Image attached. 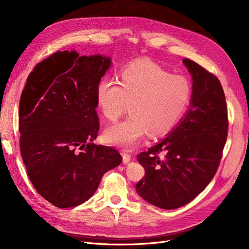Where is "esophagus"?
Wrapping results in <instances>:
<instances>
[{
	"label": "esophagus",
	"mask_w": 249,
	"mask_h": 249,
	"mask_svg": "<svg viewBox=\"0 0 249 249\" xmlns=\"http://www.w3.org/2000/svg\"><path fill=\"white\" fill-rule=\"evenodd\" d=\"M122 157H123V162L126 164L128 162H130L131 160V155L128 154V153H122Z\"/></svg>",
	"instance_id": "1"
}]
</instances>
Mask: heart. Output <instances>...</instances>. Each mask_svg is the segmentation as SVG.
<instances>
[{"label": "heart", "mask_w": 249, "mask_h": 249, "mask_svg": "<svg viewBox=\"0 0 249 249\" xmlns=\"http://www.w3.org/2000/svg\"><path fill=\"white\" fill-rule=\"evenodd\" d=\"M191 86L187 79L171 75L149 59L131 61L123 69L120 82L100 79L96 103L108 121L116 122L129 106L131 116L108 127L105 141L124 150H132L150 132L161 136L176 126L189 105Z\"/></svg>", "instance_id": "1"}]
</instances>
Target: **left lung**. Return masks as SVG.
<instances>
[{"instance_id":"1","label":"left lung","mask_w":249,"mask_h":249,"mask_svg":"<svg viewBox=\"0 0 249 249\" xmlns=\"http://www.w3.org/2000/svg\"><path fill=\"white\" fill-rule=\"evenodd\" d=\"M182 62L193 80L191 107L169 135L137 155L145 171L135 186L137 194L162 209L186 205L206 188L228 136V108L219 80L195 61Z\"/></svg>"}]
</instances>
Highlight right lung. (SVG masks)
Here are the masks:
<instances>
[{"label": "right lung", "instance_id": "right-lung-1", "mask_svg": "<svg viewBox=\"0 0 249 249\" xmlns=\"http://www.w3.org/2000/svg\"><path fill=\"white\" fill-rule=\"evenodd\" d=\"M110 66L101 55L57 51L26 79L19 103L20 153L34 188L59 208L84 203L104 174L122 162L99 130L96 87Z\"/></svg>", "mask_w": 249, "mask_h": 249}]
</instances>
